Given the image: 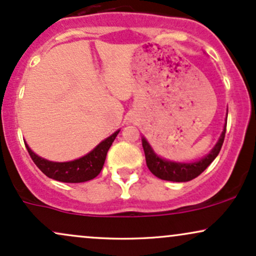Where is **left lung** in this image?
<instances>
[{
  "mask_svg": "<svg viewBox=\"0 0 256 256\" xmlns=\"http://www.w3.org/2000/svg\"><path fill=\"white\" fill-rule=\"evenodd\" d=\"M226 132V124L224 126V131H222V136H220L218 143L212 149V152L207 155V156L198 161V162L192 164H177L172 162V161L164 160V158H158L154 152H152V146L146 142V138H142V146L143 150L146 154V162L148 168L154 176L158 178L164 179V180L170 182H189L192 179L198 177L202 172L207 168L213 160L218 156L220 149H222V143H224Z\"/></svg>",
  "mask_w": 256,
  "mask_h": 256,
  "instance_id": "obj_1",
  "label": "left lung"
}]
</instances>
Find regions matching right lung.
I'll return each instance as SVG.
<instances>
[{
    "label": "right lung",
    "mask_w": 256,
    "mask_h": 256,
    "mask_svg": "<svg viewBox=\"0 0 256 256\" xmlns=\"http://www.w3.org/2000/svg\"><path fill=\"white\" fill-rule=\"evenodd\" d=\"M118 134L119 130L114 132L112 136L106 138L104 140H102L89 154H86L80 158H77V160L68 161V162H52V161H48L34 154L28 148V144L25 146L34 162L36 164V166L46 177L52 178L58 182H64V183H83V182L94 179L101 172L106 156H107L108 149L110 148L112 143L114 142Z\"/></svg>",
    "instance_id": "right-lung-1"
}]
</instances>
